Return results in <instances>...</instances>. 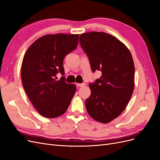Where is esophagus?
<instances>
[{"label":"esophagus","instance_id":"34e87169","mask_svg":"<svg viewBox=\"0 0 160 160\" xmlns=\"http://www.w3.org/2000/svg\"><path fill=\"white\" fill-rule=\"evenodd\" d=\"M76 85L77 87H83V86L85 85V83H77Z\"/></svg>","mask_w":160,"mask_h":160}]
</instances>
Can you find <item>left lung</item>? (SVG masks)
<instances>
[{
    "instance_id": "obj_1",
    "label": "left lung",
    "mask_w": 160,
    "mask_h": 160,
    "mask_svg": "<svg viewBox=\"0 0 160 160\" xmlns=\"http://www.w3.org/2000/svg\"><path fill=\"white\" fill-rule=\"evenodd\" d=\"M79 41L92 71L98 70L102 74L89 85L91 95L85 101L87 111L97 122L109 123L123 112L133 93L132 54L122 42L106 32L81 34Z\"/></svg>"
}]
</instances>
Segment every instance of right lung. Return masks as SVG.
<instances>
[{
  "label": "right lung",
  "instance_id": "1",
  "mask_svg": "<svg viewBox=\"0 0 160 160\" xmlns=\"http://www.w3.org/2000/svg\"><path fill=\"white\" fill-rule=\"evenodd\" d=\"M79 35L55 34L38 38L28 47L21 66L23 88L31 102L40 115L54 118L66 112L76 91L74 84H68L64 75L65 57L75 50Z\"/></svg>",
  "mask_w": 160,
  "mask_h": 160
}]
</instances>
